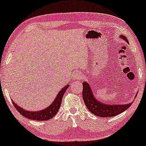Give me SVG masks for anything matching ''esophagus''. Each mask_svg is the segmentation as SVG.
<instances>
[{"label":"esophagus","mask_w":146,"mask_h":146,"mask_svg":"<svg viewBox=\"0 0 146 146\" xmlns=\"http://www.w3.org/2000/svg\"><path fill=\"white\" fill-rule=\"evenodd\" d=\"M75 78L77 79H81L82 78V73L80 71H76L75 73Z\"/></svg>","instance_id":"obj_1"}]
</instances>
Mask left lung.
<instances>
[{
	"mask_svg": "<svg viewBox=\"0 0 146 146\" xmlns=\"http://www.w3.org/2000/svg\"><path fill=\"white\" fill-rule=\"evenodd\" d=\"M120 38L127 42L126 36L120 35ZM83 91L82 96L86 106L91 113L99 117H113L118 115L129 108L131 103L126 105H107L97 101L91 90L89 84L87 82H83Z\"/></svg>",
	"mask_w": 146,
	"mask_h": 146,
	"instance_id": "8db88e82",
	"label": "left lung"
}]
</instances>
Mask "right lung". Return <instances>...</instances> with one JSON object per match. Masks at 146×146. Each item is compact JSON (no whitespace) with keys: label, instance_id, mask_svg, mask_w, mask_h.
Wrapping results in <instances>:
<instances>
[{"label":"right lung","instance_id":"1","mask_svg":"<svg viewBox=\"0 0 146 146\" xmlns=\"http://www.w3.org/2000/svg\"><path fill=\"white\" fill-rule=\"evenodd\" d=\"M68 88V85H66L64 86L58 94L57 96L56 97L53 103L51 104L48 108H47L45 110H41V111H29L24 110L20 107H19L17 104H15L13 101H12V103L14 105L15 109L17 110L20 114H22L23 116L27 117L30 120H34L38 121H45L48 120L52 118L54 115L57 113L60 107L61 102H62V96L65 93L66 89Z\"/></svg>","mask_w":146,"mask_h":146}]
</instances>
